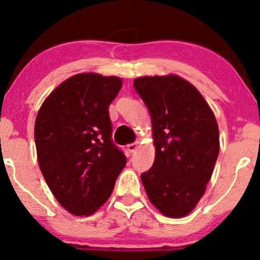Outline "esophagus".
I'll list each match as a JSON object with an SVG mask.
<instances>
[{
    "instance_id": "esophagus-1",
    "label": "esophagus",
    "mask_w": 260,
    "mask_h": 260,
    "mask_svg": "<svg viewBox=\"0 0 260 260\" xmlns=\"http://www.w3.org/2000/svg\"><path fill=\"white\" fill-rule=\"evenodd\" d=\"M137 148H138V143H131V144L127 145V149L129 153H134V151L137 150Z\"/></svg>"
}]
</instances>
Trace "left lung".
I'll return each instance as SVG.
<instances>
[{
	"instance_id": "8db88e82",
	"label": "left lung",
	"mask_w": 260,
	"mask_h": 260,
	"mask_svg": "<svg viewBox=\"0 0 260 260\" xmlns=\"http://www.w3.org/2000/svg\"><path fill=\"white\" fill-rule=\"evenodd\" d=\"M134 89L151 117L155 160L140 175L149 201L169 217H183L205 192L219 155V127L194 85L178 76L140 77Z\"/></svg>"
}]
</instances>
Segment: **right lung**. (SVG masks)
I'll return each instance as SVG.
<instances>
[{
	"label": "right lung",
	"mask_w": 260,
	"mask_h": 260,
	"mask_svg": "<svg viewBox=\"0 0 260 260\" xmlns=\"http://www.w3.org/2000/svg\"><path fill=\"white\" fill-rule=\"evenodd\" d=\"M118 77L79 73L47 96L35 120L38 161L47 186L73 215H91L111 196L127 157L113 144L109 106Z\"/></svg>",
	"instance_id": "1"
}]
</instances>
